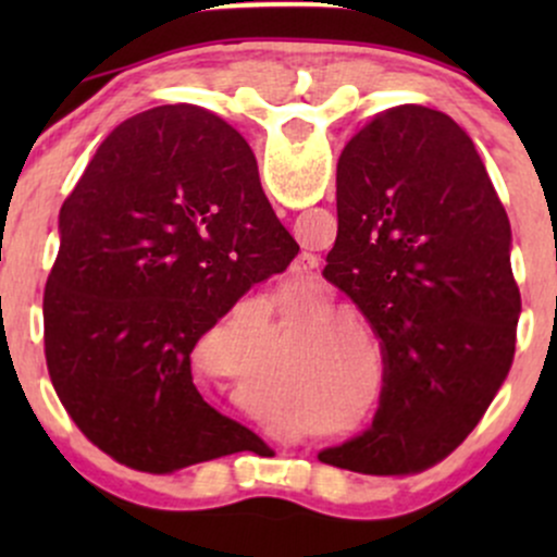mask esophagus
Returning <instances> with one entry per match:
<instances>
[{"label": "esophagus", "instance_id": "1", "mask_svg": "<svg viewBox=\"0 0 557 557\" xmlns=\"http://www.w3.org/2000/svg\"><path fill=\"white\" fill-rule=\"evenodd\" d=\"M317 267H319V259L314 253H300V257L293 261L290 274H296V277H314Z\"/></svg>", "mask_w": 557, "mask_h": 557}]
</instances>
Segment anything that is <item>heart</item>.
Instances as JSON below:
<instances>
[{"mask_svg":"<svg viewBox=\"0 0 557 557\" xmlns=\"http://www.w3.org/2000/svg\"><path fill=\"white\" fill-rule=\"evenodd\" d=\"M343 317V311H317V314L306 319L298 335H314V332L324 330L327 324ZM350 363H354V359L348 356V348L337 345V341H319L311 345L300 356L296 367L300 398L311 403L314 408H335V411H341L356 385Z\"/></svg>","mask_w":557,"mask_h":557,"instance_id":"b5f03b06","label":"heart"}]
</instances>
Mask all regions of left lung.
<instances>
[{"label": "left lung", "instance_id": "1", "mask_svg": "<svg viewBox=\"0 0 557 557\" xmlns=\"http://www.w3.org/2000/svg\"><path fill=\"white\" fill-rule=\"evenodd\" d=\"M324 277L380 337L385 387L372 426L319 458L385 476L443 461L508 376L521 314L508 214L456 120L400 104L345 144Z\"/></svg>", "mask_w": 557, "mask_h": 557}]
</instances>
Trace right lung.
I'll return each mask as SVG.
<instances>
[{
    "instance_id": "obj_1",
    "label": "right lung",
    "mask_w": 557,
    "mask_h": 557,
    "mask_svg": "<svg viewBox=\"0 0 557 557\" xmlns=\"http://www.w3.org/2000/svg\"><path fill=\"white\" fill-rule=\"evenodd\" d=\"M296 253L233 125L194 104L120 123L62 203L44 290V354L70 419L149 474L238 453L251 432L201 398L190 354Z\"/></svg>"
}]
</instances>
